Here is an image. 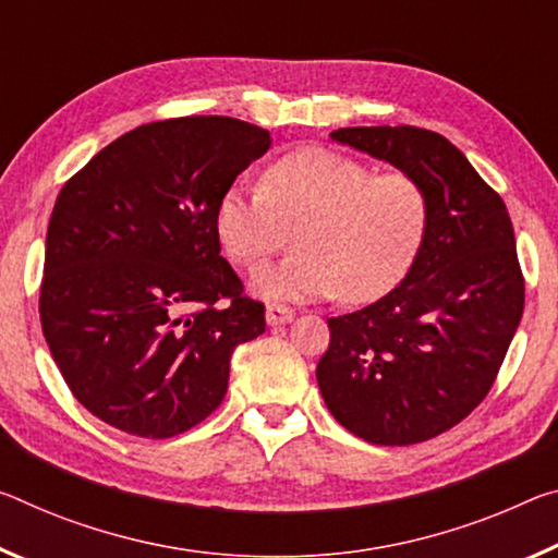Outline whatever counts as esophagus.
Instances as JSON below:
<instances>
[{"label":"esophagus","instance_id":"obj_1","mask_svg":"<svg viewBox=\"0 0 558 558\" xmlns=\"http://www.w3.org/2000/svg\"><path fill=\"white\" fill-rule=\"evenodd\" d=\"M295 317V311L293 307L288 305H268V311H265V320H268V325H286V323H293Z\"/></svg>","mask_w":558,"mask_h":558}]
</instances>
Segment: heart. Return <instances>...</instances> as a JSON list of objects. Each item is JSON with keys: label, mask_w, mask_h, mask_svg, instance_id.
I'll use <instances>...</instances> for the list:
<instances>
[{"label": "heart", "mask_w": 558, "mask_h": 558, "mask_svg": "<svg viewBox=\"0 0 558 558\" xmlns=\"http://www.w3.org/2000/svg\"><path fill=\"white\" fill-rule=\"evenodd\" d=\"M432 206L410 173L373 166L330 148H295L265 168L258 196L228 189L214 231L235 268L258 270L295 233V255L260 270L253 290L276 300L338 293L362 305L410 276L429 233Z\"/></svg>", "instance_id": "heart-1"}]
</instances>
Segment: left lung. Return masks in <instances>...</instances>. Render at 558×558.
I'll return each mask as SVG.
<instances>
[{"mask_svg": "<svg viewBox=\"0 0 558 558\" xmlns=\"http://www.w3.org/2000/svg\"><path fill=\"white\" fill-rule=\"evenodd\" d=\"M330 136L414 175L432 220L417 263L392 293L327 320L317 385L355 437L417 445L462 422L497 379L524 313L514 228L499 193L435 131L350 126Z\"/></svg>", "mask_w": 558, "mask_h": 558, "instance_id": "left-lung-1", "label": "left lung"}]
</instances>
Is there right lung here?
Here are the masks:
<instances>
[{
  "label": "right lung",
  "mask_w": 558,
  "mask_h": 558,
  "mask_svg": "<svg viewBox=\"0 0 558 558\" xmlns=\"http://www.w3.org/2000/svg\"><path fill=\"white\" fill-rule=\"evenodd\" d=\"M272 144L231 117L144 123L59 191L39 290L69 390L129 435L168 439L223 402L231 355L265 305L220 255L216 203Z\"/></svg>",
  "instance_id": "1"
}]
</instances>
